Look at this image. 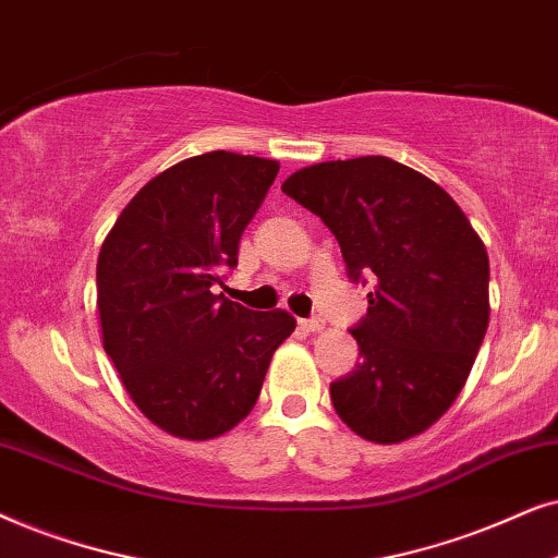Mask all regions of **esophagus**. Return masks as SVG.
Wrapping results in <instances>:
<instances>
[{
    "label": "esophagus",
    "instance_id": "1",
    "mask_svg": "<svg viewBox=\"0 0 558 558\" xmlns=\"http://www.w3.org/2000/svg\"><path fill=\"white\" fill-rule=\"evenodd\" d=\"M299 326H301V329H306V331H322L326 324H324V318L311 316V318H301Z\"/></svg>",
    "mask_w": 558,
    "mask_h": 558
}]
</instances>
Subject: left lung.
Masks as SVG:
<instances>
[{
  "label": "left lung",
  "mask_w": 558,
  "mask_h": 558,
  "mask_svg": "<svg viewBox=\"0 0 558 558\" xmlns=\"http://www.w3.org/2000/svg\"><path fill=\"white\" fill-rule=\"evenodd\" d=\"M286 196L337 236L347 275L369 278L352 329L360 365L331 383L339 418L398 444L434 426L462 392L489 322V259L454 198L383 155L295 170Z\"/></svg>",
  "instance_id": "1"
}]
</instances>
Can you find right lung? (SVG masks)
<instances>
[{
    "mask_svg": "<svg viewBox=\"0 0 558 558\" xmlns=\"http://www.w3.org/2000/svg\"><path fill=\"white\" fill-rule=\"evenodd\" d=\"M278 160L214 150L162 170L124 206L96 263L104 352L135 405L178 439L232 430L295 329L288 311L214 293Z\"/></svg>",
    "mask_w": 558,
    "mask_h": 558,
    "instance_id": "obj_1",
    "label": "right lung"
}]
</instances>
